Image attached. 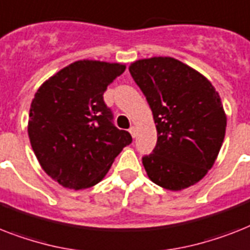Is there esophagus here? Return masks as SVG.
<instances>
[{
  "instance_id": "esophagus-1",
  "label": "esophagus",
  "mask_w": 250,
  "mask_h": 250,
  "mask_svg": "<svg viewBox=\"0 0 250 250\" xmlns=\"http://www.w3.org/2000/svg\"><path fill=\"white\" fill-rule=\"evenodd\" d=\"M129 133H131V135H132V137H136V135H137L136 127H133V125H132L131 128H129Z\"/></svg>"
}]
</instances>
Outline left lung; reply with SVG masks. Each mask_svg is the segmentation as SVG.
<instances>
[{"mask_svg": "<svg viewBox=\"0 0 250 250\" xmlns=\"http://www.w3.org/2000/svg\"><path fill=\"white\" fill-rule=\"evenodd\" d=\"M129 73L157 125V145L143 157L149 178L172 191L199 182L225 139L226 114L218 92L206 77L173 58L137 60Z\"/></svg>", "mask_w": 250, "mask_h": 250, "instance_id": "1", "label": "left lung"}]
</instances>
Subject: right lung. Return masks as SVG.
Segmentation results:
<instances>
[{
    "label": "right lung",
    "mask_w": 250,
    "mask_h": 250,
    "mask_svg": "<svg viewBox=\"0 0 250 250\" xmlns=\"http://www.w3.org/2000/svg\"><path fill=\"white\" fill-rule=\"evenodd\" d=\"M125 70L118 62L79 60L48 78L30 105L28 135L41 167L73 190L104 178L132 143L104 101L107 86Z\"/></svg>",
    "instance_id": "obj_1"
}]
</instances>
